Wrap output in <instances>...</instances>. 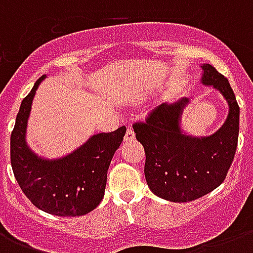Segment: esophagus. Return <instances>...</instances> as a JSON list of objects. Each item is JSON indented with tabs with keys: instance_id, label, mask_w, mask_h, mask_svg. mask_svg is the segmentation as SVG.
Returning a JSON list of instances; mask_svg holds the SVG:
<instances>
[{
	"instance_id": "obj_1",
	"label": "esophagus",
	"mask_w": 253,
	"mask_h": 253,
	"mask_svg": "<svg viewBox=\"0 0 253 253\" xmlns=\"http://www.w3.org/2000/svg\"><path fill=\"white\" fill-rule=\"evenodd\" d=\"M132 139H135L134 130H132L131 127H127L126 135H125V140H126V142H130V140H132Z\"/></svg>"
}]
</instances>
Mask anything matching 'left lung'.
I'll list each match as a JSON object with an SVG mask.
<instances>
[{
	"label": "left lung",
	"instance_id": "8db88e82",
	"mask_svg": "<svg viewBox=\"0 0 253 253\" xmlns=\"http://www.w3.org/2000/svg\"><path fill=\"white\" fill-rule=\"evenodd\" d=\"M202 83L212 85L227 99L230 113L223 127L209 138L181 134V101L159 105L144 121L132 125L135 136L146 152L144 174L150 189L160 198L189 202L218 188L235 158L239 136V105L226 77L205 64Z\"/></svg>",
	"mask_w": 253,
	"mask_h": 253
}]
</instances>
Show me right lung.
Returning <instances> with one entry per match:
<instances>
[{
    "mask_svg": "<svg viewBox=\"0 0 253 253\" xmlns=\"http://www.w3.org/2000/svg\"><path fill=\"white\" fill-rule=\"evenodd\" d=\"M43 79H38L18 111L10 136L11 168L22 192L34 206L53 215H85L102 201L107 169L126 127L91 136L81 148L60 160L38 159L26 146L25 132L34 94Z\"/></svg>",
    "mask_w": 253,
    "mask_h": 253,
    "instance_id": "obj_1",
    "label": "right lung"
}]
</instances>
